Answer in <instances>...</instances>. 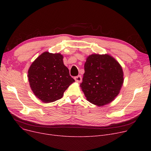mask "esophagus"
<instances>
[{"instance_id":"34e87169","label":"esophagus","mask_w":151,"mask_h":151,"mask_svg":"<svg viewBox=\"0 0 151 151\" xmlns=\"http://www.w3.org/2000/svg\"><path fill=\"white\" fill-rule=\"evenodd\" d=\"M74 79L76 82H78V83H80L82 81V77L81 75H78L77 76H75L74 78Z\"/></svg>"}]
</instances>
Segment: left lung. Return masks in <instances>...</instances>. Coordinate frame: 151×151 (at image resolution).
Returning a JSON list of instances; mask_svg holds the SVG:
<instances>
[{
    "mask_svg": "<svg viewBox=\"0 0 151 151\" xmlns=\"http://www.w3.org/2000/svg\"><path fill=\"white\" fill-rule=\"evenodd\" d=\"M84 71L80 86L87 100L99 106L114 100L124 82L118 62L108 54H92L86 59Z\"/></svg>",
    "mask_w": 151,
    "mask_h": 151,
    "instance_id": "obj_1",
    "label": "left lung"
}]
</instances>
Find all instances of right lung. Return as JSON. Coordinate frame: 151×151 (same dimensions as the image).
<instances>
[{
    "instance_id": "obj_1",
    "label": "right lung",
    "mask_w": 151,
    "mask_h": 151,
    "mask_svg": "<svg viewBox=\"0 0 151 151\" xmlns=\"http://www.w3.org/2000/svg\"><path fill=\"white\" fill-rule=\"evenodd\" d=\"M27 76L35 96L44 103L60 99L75 81L63 64L62 55L48 52L42 54L32 63Z\"/></svg>"
}]
</instances>
